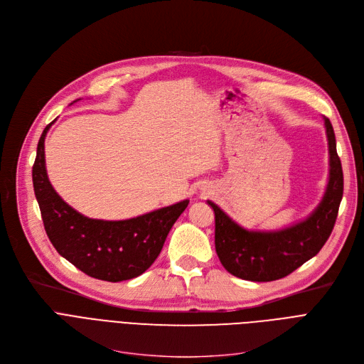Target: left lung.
<instances>
[{"instance_id": "obj_1", "label": "left lung", "mask_w": 364, "mask_h": 364, "mask_svg": "<svg viewBox=\"0 0 364 364\" xmlns=\"http://www.w3.org/2000/svg\"><path fill=\"white\" fill-rule=\"evenodd\" d=\"M324 127L329 144V181L320 205L309 218L277 232H250L208 200L215 214V251L228 273L251 282L286 277L317 255L329 239L343 193V174L335 132L326 118Z\"/></svg>"}]
</instances>
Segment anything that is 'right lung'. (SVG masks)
<instances>
[{
  "mask_svg": "<svg viewBox=\"0 0 364 364\" xmlns=\"http://www.w3.org/2000/svg\"><path fill=\"white\" fill-rule=\"evenodd\" d=\"M51 124L38 141L32 166L35 196L50 242L63 258L94 279L122 282L143 274L161 254L188 200L122 221L92 220L76 213L55 193L47 177L44 140Z\"/></svg>",
  "mask_w": 364,
  "mask_h": 364,
  "instance_id": "obj_1",
  "label": "right lung"
}]
</instances>
